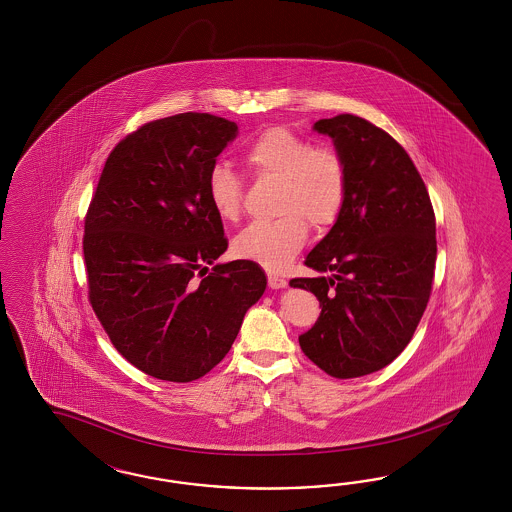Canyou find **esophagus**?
<instances>
[{"instance_id": "esophagus-1", "label": "esophagus", "mask_w": 512, "mask_h": 512, "mask_svg": "<svg viewBox=\"0 0 512 512\" xmlns=\"http://www.w3.org/2000/svg\"><path fill=\"white\" fill-rule=\"evenodd\" d=\"M268 287L279 291V289H285L287 287V279L278 278V276H268Z\"/></svg>"}]
</instances>
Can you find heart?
Returning <instances> with one entry per match:
<instances>
[{"mask_svg": "<svg viewBox=\"0 0 512 512\" xmlns=\"http://www.w3.org/2000/svg\"><path fill=\"white\" fill-rule=\"evenodd\" d=\"M244 159L259 178L279 182L276 216L270 223H253L233 240L238 259L281 272L317 233L332 229L345 208L349 174L341 155L285 127H272L249 144ZM206 199L214 214L234 223L242 214V182L231 169L216 165L206 176Z\"/></svg>", "mask_w": 512, "mask_h": 512, "instance_id": "b5f03b06", "label": "heart"}]
</instances>
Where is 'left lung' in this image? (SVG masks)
I'll return each instance as SVG.
<instances>
[{"mask_svg": "<svg viewBox=\"0 0 512 512\" xmlns=\"http://www.w3.org/2000/svg\"><path fill=\"white\" fill-rule=\"evenodd\" d=\"M349 174L338 223L311 249L317 278L291 279L323 310L298 341L323 372L351 379L377 372L411 341L428 306L437 242L428 189L402 146L353 114L313 124Z\"/></svg>", "mask_w": 512, "mask_h": 512, "instance_id": "8db88e82", "label": "left lung"}]
</instances>
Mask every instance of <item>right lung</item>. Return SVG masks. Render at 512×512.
Segmentation results:
<instances>
[{"instance_id": "right-lung-1", "label": "right lung", "mask_w": 512, "mask_h": 512, "mask_svg": "<svg viewBox=\"0 0 512 512\" xmlns=\"http://www.w3.org/2000/svg\"><path fill=\"white\" fill-rule=\"evenodd\" d=\"M236 135L206 112L142 125L110 152L86 216L93 311L120 355L163 381L219 364L266 289L259 264H214L229 242L204 186Z\"/></svg>"}]
</instances>
